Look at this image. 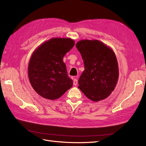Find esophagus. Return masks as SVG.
Wrapping results in <instances>:
<instances>
[{
  "label": "esophagus",
  "mask_w": 146,
  "mask_h": 146,
  "mask_svg": "<svg viewBox=\"0 0 146 146\" xmlns=\"http://www.w3.org/2000/svg\"><path fill=\"white\" fill-rule=\"evenodd\" d=\"M77 83H78V80H77V79H76V78H75L74 80V81H73V84H74V85H77Z\"/></svg>",
  "instance_id": "1"
}]
</instances>
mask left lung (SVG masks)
I'll list each match as a JSON object with an SVG mask.
<instances>
[{"label": "left lung", "mask_w": 146, "mask_h": 146, "mask_svg": "<svg viewBox=\"0 0 146 146\" xmlns=\"http://www.w3.org/2000/svg\"><path fill=\"white\" fill-rule=\"evenodd\" d=\"M76 46L85 66L78 80V88L94 102L107 98L115 88L119 78L115 53L97 39H83Z\"/></svg>", "instance_id": "8db88e82"}]
</instances>
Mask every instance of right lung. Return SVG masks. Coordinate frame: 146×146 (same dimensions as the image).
Wrapping results in <instances>:
<instances>
[{
  "label": "right lung",
  "mask_w": 146,
  "mask_h": 146,
  "mask_svg": "<svg viewBox=\"0 0 146 146\" xmlns=\"http://www.w3.org/2000/svg\"><path fill=\"white\" fill-rule=\"evenodd\" d=\"M75 44L69 38H53L39 45L30 57L28 76L33 90L48 100L60 98L72 86L63 57Z\"/></svg>",
  "instance_id": "1"
}]
</instances>
